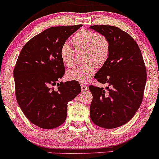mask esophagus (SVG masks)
Segmentation results:
<instances>
[{"label": "esophagus", "instance_id": "esophagus-1", "mask_svg": "<svg viewBox=\"0 0 159 159\" xmlns=\"http://www.w3.org/2000/svg\"><path fill=\"white\" fill-rule=\"evenodd\" d=\"M81 90L83 91V92H84V91L88 90V87L85 84H81Z\"/></svg>", "mask_w": 159, "mask_h": 159}]
</instances>
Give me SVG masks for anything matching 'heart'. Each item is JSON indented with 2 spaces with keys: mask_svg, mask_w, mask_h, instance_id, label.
<instances>
[{
  "mask_svg": "<svg viewBox=\"0 0 159 159\" xmlns=\"http://www.w3.org/2000/svg\"><path fill=\"white\" fill-rule=\"evenodd\" d=\"M70 41L76 52H84L83 62L85 63L69 70L67 78L79 83H87L94 75L96 65L102 66L106 63L110 54V43L105 36L90 30H78ZM60 56L65 66L70 67L73 65L75 52L68 44L61 47Z\"/></svg>",
  "mask_w": 159,
  "mask_h": 159,
  "instance_id": "heart-1",
  "label": "heart"
}]
</instances>
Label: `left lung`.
Wrapping results in <instances>:
<instances>
[{
  "label": "left lung",
  "instance_id": "obj_1",
  "mask_svg": "<svg viewBox=\"0 0 159 159\" xmlns=\"http://www.w3.org/2000/svg\"><path fill=\"white\" fill-rule=\"evenodd\" d=\"M90 29L105 36L110 43L107 61L94 76L107 87H89L93 95L90 119L98 126L114 129L128 123L139 108L147 70L139 47L129 34L109 25Z\"/></svg>",
  "mask_w": 159,
  "mask_h": 159
}]
</instances>
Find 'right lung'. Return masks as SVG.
<instances>
[{"label": "right lung", "instance_id": "add662e5", "mask_svg": "<svg viewBox=\"0 0 159 159\" xmlns=\"http://www.w3.org/2000/svg\"><path fill=\"white\" fill-rule=\"evenodd\" d=\"M81 27L46 29L27 42L18 57L13 72L16 99L27 119L42 129H54L64 123L67 104L81 90L77 81L58 83L65 72L61 47Z\"/></svg>", "mask_w": 159, "mask_h": 159}]
</instances>
